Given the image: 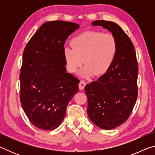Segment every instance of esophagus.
<instances>
[{
    "label": "esophagus",
    "mask_w": 155,
    "mask_h": 155,
    "mask_svg": "<svg viewBox=\"0 0 155 155\" xmlns=\"http://www.w3.org/2000/svg\"><path fill=\"white\" fill-rule=\"evenodd\" d=\"M86 83L84 81H81L79 84H78V87H79L80 90H83L84 87H85Z\"/></svg>",
    "instance_id": "esophagus-1"
}]
</instances>
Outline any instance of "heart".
<instances>
[{"mask_svg": "<svg viewBox=\"0 0 155 155\" xmlns=\"http://www.w3.org/2000/svg\"><path fill=\"white\" fill-rule=\"evenodd\" d=\"M72 46L64 48L67 69L74 72L83 64L86 66L81 74L88 77L103 74L111 67L117 53L116 39L111 33L87 31L74 37Z\"/></svg>", "mask_w": 155, "mask_h": 155, "instance_id": "b5f03b06", "label": "heart"}]
</instances>
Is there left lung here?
<instances>
[{
  "instance_id": "1",
  "label": "left lung",
  "mask_w": 155,
  "mask_h": 155,
  "mask_svg": "<svg viewBox=\"0 0 155 155\" xmlns=\"http://www.w3.org/2000/svg\"><path fill=\"white\" fill-rule=\"evenodd\" d=\"M91 25L111 32L117 44L109 69L85 87L89 117L98 127L110 130L127 121L137 101V57L133 42L118 25L105 20H96Z\"/></svg>"
}]
</instances>
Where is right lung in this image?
Returning a JSON list of instances; mask_svg holds the SVG:
<instances>
[{
  "label": "right lung",
  "instance_id": "add662e5",
  "mask_svg": "<svg viewBox=\"0 0 155 155\" xmlns=\"http://www.w3.org/2000/svg\"><path fill=\"white\" fill-rule=\"evenodd\" d=\"M79 28L57 20L44 23L28 41L20 70L21 105L33 126L44 130L57 128L80 81L66 72L64 48L68 36Z\"/></svg>",
  "mask_w": 155,
  "mask_h": 155
}]
</instances>
